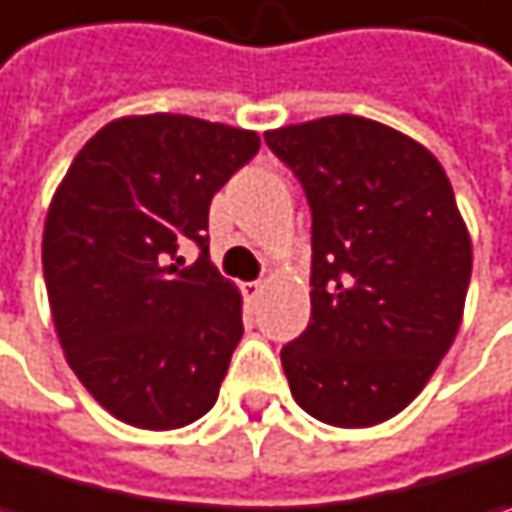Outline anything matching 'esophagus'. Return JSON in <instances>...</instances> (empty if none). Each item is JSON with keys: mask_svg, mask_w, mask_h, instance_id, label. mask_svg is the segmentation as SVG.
<instances>
[{"mask_svg": "<svg viewBox=\"0 0 512 512\" xmlns=\"http://www.w3.org/2000/svg\"><path fill=\"white\" fill-rule=\"evenodd\" d=\"M262 291H265V285L262 282H244L242 285V294L250 299V302H256L259 296H262Z\"/></svg>", "mask_w": 512, "mask_h": 512, "instance_id": "1", "label": "esophagus"}]
</instances>
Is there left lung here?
Returning <instances> with one entry per match:
<instances>
[{
    "label": "left lung",
    "instance_id": "obj_1",
    "mask_svg": "<svg viewBox=\"0 0 512 512\" xmlns=\"http://www.w3.org/2000/svg\"><path fill=\"white\" fill-rule=\"evenodd\" d=\"M311 207V322L282 348L296 403L331 426L395 418L458 334L473 244L438 158L357 115L265 132Z\"/></svg>",
    "mask_w": 512,
    "mask_h": 512
}]
</instances>
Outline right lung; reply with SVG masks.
<instances>
[{
    "label": "right lung",
    "instance_id": "right-lung-1",
    "mask_svg": "<svg viewBox=\"0 0 512 512\" xmlns=\"http://www.w3.org/2000/svg\"><path fill=\"white\" fill-rule=\"evenodd\" d=\"M259 135L187 115L120 117L57 187L42 270L68 366L117 421L178 429L216 403L242 296L210 262V201ZM199 244L181 269L177 250Z\"/></svg>",
    "mask_w": 512,
    "mask_h": 512
}]
</instances>
